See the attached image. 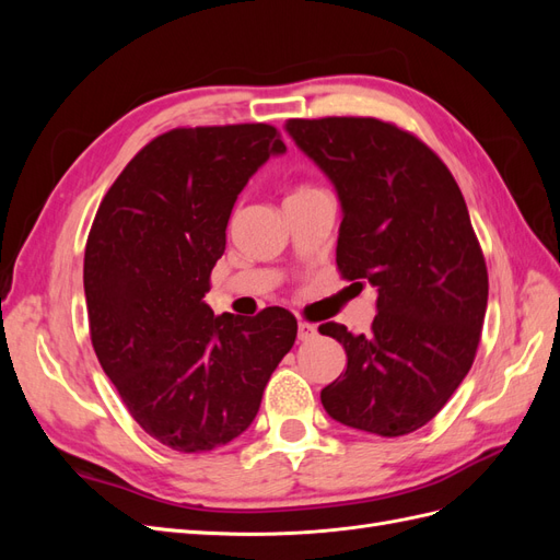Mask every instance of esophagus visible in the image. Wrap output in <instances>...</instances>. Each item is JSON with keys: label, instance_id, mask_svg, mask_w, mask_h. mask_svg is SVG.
Instances as JSON below:
<instances>
[{"label": "esophagus", "instance_id": "esophagus-1", "mask_svg": "<svg viewBox=\"0 0 560 560\" xmlns=\"http://www.w3.org/2000/svg\"><path fill=\"white\" fill-rule=\"evenodd\" d=\"M315 336H317L315 325H311V322H299V341H311Z\"/></svg>", "mask_w": 560, "mask_h": 560}]
</instances>
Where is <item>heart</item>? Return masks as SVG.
Listing matches in <instances>:
<instances>
[{
	"mask_svg": "<svg viewBox=\"0 0 560 560\" xmlns=\"http://www.w3.org/2000/svg\"><path fill=\"white\" fill-rule=\"evenodd\" d=\"M313 191H319L317 186H311V184H299L296 189L292 191V196H306V194H313Z\"/></svg>",
	"mask_w": 560,
	"mask_h": 560,
	"instance_id": "1",
	"label": "heart"
}]
</instances>
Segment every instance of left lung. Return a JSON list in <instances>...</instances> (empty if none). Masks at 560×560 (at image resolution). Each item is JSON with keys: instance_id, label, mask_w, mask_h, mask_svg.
I'll return each instance as SVG.
<instances>
[{"instance_id": "obj_1", "label": "left lung", "mask_w": 560, "mask_h": 560, "mask_svg": "<svg viewBox=\"0 0 560 560\" xmlns=\"http://www.w3.org/2000/svg\"><path fill=\"white\" fill-rule=\"evenodd\" d=\"M287 130L341 198L338 273L378 290L366 336L319 325L348 354L322 406L354 430L416 432L444 409L481 341L488 270L460 186L413 132L374 116L290 118Z\"/></svg>"}]
</instances>
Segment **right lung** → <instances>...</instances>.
Returning <instances> with one entry per match:
<instances>
[{
  "instance_id": "1",
  "label": "right lung",
  "mask_w": 560,
  "mask_h": 560,
  "mask_svg": "<svg viewBox=\"0 0 560 560\" xmlns=\"http://www.w3.org/2000/svg\"><path fill=\"white\" fill-rule=\"evenodd\" d=\"M276 126L173 128L109 186L83 254L93 350L135 422L163 446L206 453L243 434L296 341V317L214 315L202 296L247 179L282 154Z\"/></svg>"
}]
</instances>
